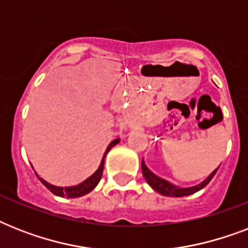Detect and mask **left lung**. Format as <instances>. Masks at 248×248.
<instances>
[{
	"label": "left lung",
	"mask_w": 248,
	"mask_h": 248,
	"mask_svg": "<svg viewBox=\"0 0 248 248\" xmlns=\"http://www.w3.org/2000/svg\"><path fill=\"white\" fill-rule=\"evenodd\" d=\"M141 170H143V175L144 177H145V180L148 181V184L151 185L155 192L161 193L162 196H167V197H184V196H189V194H193V193L198 192V190L204 188V186L211 181V179L215 176L216 171H217V169H216L215 171H214V172H212L207 179H206V180L202 181L201 184L196 185V186H192V188H177V186H175V185L170 184L169 181H166L163 180V179H161V177L155 176V173L148 170V167L145 166L144 161H141Z\"/></svg>",
	"instance_id": "left-lung-1"
}]
</instances>
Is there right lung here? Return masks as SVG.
Returning a JSON list of instances; mask_svg holds the SVG:
<instances>
[{
  "instance_id": "1",
  "label": "right lung",
  "mask_w": 248,
  "mask_h": 248,
  "mask_svg": "<svg viewBox=\"0 0 248 248\" xmlns=\"http://www.w3.org/2000/svg\"><path fill=\"white\" fill-rule=\"evenodd\" d=\"M118 141H120V139H116V140H113L112 143L109 144V147L107 148V151H105L104 155H103V159H101V163H100V166H99V169H97L96 171H95V172L91 175V176L87 177L85 181H82L81 184L75 185V186H67V188H60V186H54V185L48 184V183H46V181H45L44 179H41V177H38V179H40L41 183H42V184H44L45 186H46V188L50 190V192L54 193L55 196L67 197V198H77V197L85 196V194H87V193L91 192V190H93V189L96 186L97 183L100 181L101 175H103V171H104L105 155H107V153L110 151V148L114 147V145H116Z\"/></svg>"
}]
</instances>
